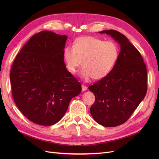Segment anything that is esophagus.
I'll use <instances>...</instances> for the list:
<instances>
[{
	"label": "esophagus",
	"mask_w": 159,
	"mask_h": 159,
	"mask_svg": "<svg viewBox=\"0 0 159 159\" xmlns=\"http://www.w3.org/2000/svg\"><path fill=\"white\" fill-rule=\"evenodd\" d=\"M82 90L83 91H86V90H87V87H86L85 85L82 84Z\"/></svg>",
	"instance_id": "34e87169"
}]
</instances>
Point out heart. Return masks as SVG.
<instances>
[{"instance_id":"obj_1","label":"heart","mask_w":159,"mask_h":159,"mask_svg":"<svg viewBox=\"0 0 159 159\" xmlns=\"http://www.w3.org/2000/svg\"><path fill=\"white\" fill-rule=\"evenodd\" d=\"M119 55L118 45L113 41L91 36L79 37L73 46H67L63 50L64 61L70 72L76 73L82 62L84 67L80 77L85 82L106 77L113 68Z\"/></svg>"}]
</instances>
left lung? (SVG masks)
<instances>
[{
	"instance_id": "obj_1",
	"label": "left lung",
	"mask_w": 159,
	"mask_h": 159,
	"mask_svg": "<svg viewBox=\"0 0 159 159\" xmlns=\"http://www.w3.org/2000/svg\"><path fill=\"white\" fill-rule=\"evenodd\" d=\"M110 35L120 44V52L113 68L107 76L89 86L95 96L90 107L93 119L105 127L124 123L146 96L147 69L137 49L120 32H98Z\"/></svg>"
}]
</instances>
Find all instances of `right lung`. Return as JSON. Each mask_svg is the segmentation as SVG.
Listing matches in <instances>:
<instances>
[{"label": "right lung", "instance_id": "right-lung-1", "mask_svg": "<svg viewBox=\"0 0 159 159\" xmlns=\"http://www.w3.org/2000/svg\"><path fill=\"white\" fill-rule=\"evenodd\" d=\"M68 37L50 31L34 35L16 55L10 71L14 101L30 121L51 126L64 115L81 84L66 70L63 50Z\"/></svg>", "mask_w": 159, "mask_h": 159}]
</instances>
